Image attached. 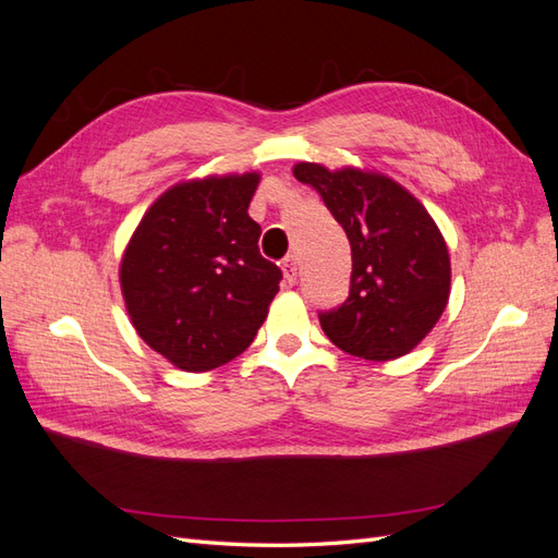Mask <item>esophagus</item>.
<instances>
[{
    "label": "esophagus",
    "instance_id": "esophagus-1",
    "mask_svg": "<svg viewBox=\"0 0 558 558\" xmlns=\"http://www.w3.org/2000/svg\"><path fill=\"white\" fill-rule=\"evenodd\" d=\"M281 269H283V279H286V283H295V279H298V260H295V256H289L283 260V265H281Z\"/></svg>",
    "mask_w": 558,
    "mask_h": 558
}]
</instances>
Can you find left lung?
<instances>
[{
	"label": "left lung",
	"instance_id": "left-lung-1",
	"mask_svg": "<svg viewBox=\"0 0 558 558\" xmlns=\"http://www.w3.org/2000/svg\"><path fill=\"white\" fill-rule=\"evenodd\" d=\"M293 174L314 185L351 244L349 298L340 310L320 314L328 340L377 363L416 349L451 293L449 248L428 209L369 167L295 162Z\"/></svg>",
	"mask_w": 558,
	"mask_h": 558
}]
</instances>
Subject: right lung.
I'll return each instance as SVG.
<instances>
[{"label": "right lung", "mask_w": 558, "mask_h": 558, "mask_svg": "<svg viewBox=\"0 0 558 558\" xmlns=\"http://www.w3.org/2000/svg\"><path fill=\"white\" fill-rule=\"evenodd\" d=\"M260 172L170 185L123 251L118 281L130 324L183 373L238 359L279 293L281 269L260 256L248 216Z\"/></svg>", "instance_id": "right-lung-1"}]
</instances>
